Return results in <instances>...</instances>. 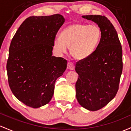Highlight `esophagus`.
<instances>
[{"mask_svg":"<svg viewBox=\"0 0 131 131\" xmlns=\"http://www.w3.org/2000/svg\"><path fill=\"white\" fill-rule=\"evenodd\" d=\"M67 69L70 70H74L75 66L73 63L72 62H68V63H67Z\"/></svg>","mask_w":131,"mask_h":131,"instance_id":"1","label":"esophagus"}]
</instances>
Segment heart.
I'll return each instance as SVG.
<instances>
[{
	"instance_id": "heart-1",
	"label": "heart",
	"mask_w": 131,
	"mask_h": 131,
	"mask_svg": "<svg viewBox=\"0 0 131 131\" xmlns=\"http://www.w3.org/2000/svg\"><path fill=\"white\" fill-rule=\"evenodd\" d=\"M101 30L95 25L75 23L66 26L61 32L60 38L54 41V48L60 53L66 52L69 47L72 56L82 60L89 58L97 48L101 38Z\"/></svg>"
}]
</instances>
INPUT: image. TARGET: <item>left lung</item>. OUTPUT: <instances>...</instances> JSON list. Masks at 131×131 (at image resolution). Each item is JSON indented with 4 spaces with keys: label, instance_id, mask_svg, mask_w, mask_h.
I'll list each match as a JSON object with an SVG mask.
<instances>
[{
    "label": "left lung",
    "instance_id": "1",
    "mask_svg": "<svg viewBox=\"0 0 131 131\" xmlns=\"http://www.w3.org/2000/svg\"><path fill=\"white\" fill-rule=\"evenodd\" d=\"M101 30L97 48L89 58L77 62L79 77L75 83L76 98L82 107L90 111L103 108L116 95L123 71V50L117 31L106 17L83 15Z\"/></svg>",
    "mask_w": 131,
    "mask_h": 131
}]
</instances>
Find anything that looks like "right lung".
<instances>
[{
  "label": "right lung",
  "mask_w": 131,
  "mask_h": 131,
  "mask_svg": "<svg viewBox=\"0 0 131 131\" xmlns=\"http://www.w3.org/2000/svg\"><path fill=\"white\" fill-rule=\"evenodd\" d=\"M63 16H32L25 20L12 39L7 63L8 85L19 101L33 108L51 101L54 84L67 68V61L52 56L56 35Z\"/></svg>",
  "instance_id": "right-lung-1"
}]
</instances>
